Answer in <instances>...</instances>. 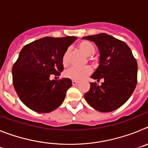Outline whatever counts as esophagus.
Instances as JSON below:
<instances>
[{
	"instance_id": "34e87169",
	"label": "esophagus",
	"mask_w": 148,
	"mask_h": 148,
	"mask_svg": "<svg viewBox=\"0 0 148 148\" xmlns=\"http://www.w3.org/2000/svg\"><path fill=\"white\" fill-rule=\"evenodd\" d=\"M78 82H77V81H75V80H73L72 81V84H73V86H75V85H77L78 84Z\"/></svg>"
}]
</instances>
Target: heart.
Returning a JSON list of instances; mask_svg holds the SVG:
<instances>
[{
    "instance_id": "b5f03b06",
    "label": "heart",
    "mask_w": 148,
    "mask_h": 148,
    "mask_svg": "<svg viewBox=\"0 0 148 148\" xmlns=\"http://www.w3.org/2000/svg\"><path fill=\"white\" fill-rule=\"evenodd\" d=\"M78 48L80 49L84 54L87 56H92L95 53V47L92 44L87 41V40H83L78 44ZM70 49H66L65 53H64L62 57V64L64 66H66L70 63ZM92 72V69L90 66H85L83 67H77V66H73V67L68 69L64 72V76L66 78H70L73 80H82L84 78H85L88 75H90Z\"/></svg>"
}]
</instances>
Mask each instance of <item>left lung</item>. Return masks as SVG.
I'll use <instances>...</instances> for the list:
<instances>
[{
	"label": "left lung",
	"instance_id": "left-lung-1",
	"mask_svg": "<svg viewBox=\"0 0 148 148\" xmlns=\"http://www.w3.org/2000/svg\"><path fill=\"white\" fill-rule=\"evenodd\" d=\"M92 41L100 53L99 65L91 78L101 85L90 83L84 99L92 108L108 113L119 108L130 99L137 84L138 66L130 47L124 41L106 33L83 37Z\"/></svg>",
	"mask_w": 148,
	"mask_h": 148
}]
</instances>
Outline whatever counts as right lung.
I'll use <instances>...</instances> for the list:
<instances>
[{"instance_id":"obj_1","label":"right lung","mask_w":148,"mask_h":148,"mask_svg":"<svg viewBox=\"0 0 148 148\" xmlns=\"http://www.w3.org/2000/svg\"><path fill=\"white\" fill-rule=\"evenodd\" d=\"M77 38L45 37L24 46L12 66L13 86L21 101L38 113H49L64 101L70 78L50 80L64 70L62 57Z\"/></svg>"}]
</instances>
